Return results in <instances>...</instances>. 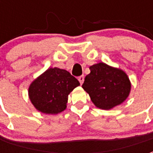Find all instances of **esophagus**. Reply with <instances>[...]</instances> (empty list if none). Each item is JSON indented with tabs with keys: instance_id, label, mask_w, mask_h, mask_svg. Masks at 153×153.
Returning a JSON list of instances; mask_svg holds the SVG:
<instances>
[{
	"instance_id": "obj_1",
	"label": "esophagus",
	"mask_w": 153,
	"mask_h": 153,
	"mask_svg": "<svg viewBox=\"0 0 153 153\" xmlns=\"http://www.w3.org/2000/svg\"><path fill=\"white\" fill-rule=\"evenodd\" d=\"M79 79V81L80 84H83V81H84V77H83V75H81V76L79 77V79Z\"/></svg>"
}]
</instances>
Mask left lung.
I'll use <instances>...</instances> for the list:
<instances>
[{"label":"left lung","instance_id":"1","mask_svg":"<svg viewBox=\"0 0 153 153\" xmlns=\"http://www.w3.org/2000/svg\"><path fill=\"white\" fill-rule=\"evenodd\" d=\"M89 69L91 72L85 77L82 87L97 107L110 110L125 102L130 93L131 83L123 70L103 62Z\"/></svg>","mask_w":153,"mask_h":153}]
</instances>
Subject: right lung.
<instances>
[{"instance_id":"obj_1","label":"right lung","mask_w":153,"mask_h":153,"mask_svg":"<svg viewBox=\"0 0 153 153\" xmlns=\"http://www.w3.org/2000/svg\"><path fill=\"white\" fill-rule=\"evenodd\" d=\"M79 85L78 79L67 70L49 68L32 82L28 96L38 111L56 115L65 110L68 95Z\"/></svg>"}]
</instances>
